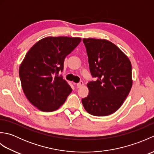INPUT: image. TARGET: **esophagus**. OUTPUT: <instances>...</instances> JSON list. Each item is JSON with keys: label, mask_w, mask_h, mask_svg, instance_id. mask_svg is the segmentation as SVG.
<instances>
[{"label": "esophagus", "mask_w": 154, "mask_h": 154, "mask_svg": "<svg viewBox=\"0 0 154 154\" xmlns=\"http://www.w3.org/2000/svg\"><path fill=\"white\" fill-rule=\"evenodd\" d=\"M83 85V81H80L79 83H77V88H80V87H81Z\"/></svg>", "instance_id": "1"}]
</instances>
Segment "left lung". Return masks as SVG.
Segmentation results:
<instances>
[{
    "label": "left lung",
    "mask_w": 154,
    "mask_h": 154,
    "mask_svg": "<svg viewBox=\"0 0 154 154\" xmlns=\"http://www.w3.org/2000/svg\"><path fill=\"white\" fill-rule=\"evenodd\" d=\"M89 69L95 81L87 83L89 95L82 99L88 113L97 116L115 112L132 88V65L116 45L106 40L83 39Z\"/></svg>",
    "instance_id": "obj_1"
}]
</instances>
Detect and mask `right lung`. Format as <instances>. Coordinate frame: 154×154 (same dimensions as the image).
Here are the masks:
<instances>
[{
	"label": "right lung",
	"mask_w": 154,
	"mask_h": 154,
	"mask_svg": "<svg viewBox=\"0 0 154 154\" xmlns=\"http://www.w3.org/2000/svg\"><path fill=\"white\" fill-rule=\"evenodd\" d=\"M81 41L80 38L46 37L27 52L19 77L26 97L39 110H57L71 93V87L59 73L63 69L65 57Z\"/></svg>",
	"instance_id": "obj_1"
}]
</instances>
